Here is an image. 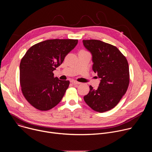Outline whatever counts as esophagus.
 <instances>
[{
	"mask_svg": "<svg viewBox=\"0 0 152 152\" xmlns=\"http://www.w3.org/2000/svg\"><path fill=\"white\" fill-rule=\"evenodd\" d=\"M71 82L73 84V85H79L80 83L79 82H77V81H75V80H72Z\"/></svg>",
	"mask_w": 152,
	"mask_h": 152,
	"instance_id": "obj_1",
	"label": "esophagus"
}]
</instances>
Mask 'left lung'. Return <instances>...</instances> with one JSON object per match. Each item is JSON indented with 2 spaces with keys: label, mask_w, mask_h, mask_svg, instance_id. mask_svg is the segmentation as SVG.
<instances>
[{
  "label": "left lung",
  "mask_w": 152,
  "mask_h": 152,
  "mask_svg": "<svg viewBox=\"0 0 152 152\" xmlns=\"http://www.w3.org/2000/svg\"><path fill=\"white\" fill-rule=\"evenodd\" d=\"M84 46L93 56V70L100 78L97 89L90 86L83 97L92 110L104 113L114 108L126 93L130 80L128 62L118 49L97 39H83Z\"/></svg>",
  "instance_id": "left-lung-1"
}]
</instances>
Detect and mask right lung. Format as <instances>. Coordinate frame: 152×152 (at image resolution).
Here are the masks:
<instances>
[{
	"label": "right lung",
	"mask_w": 152,
	"mask_h": 152,
	"mask_svg": "<svg viewBox=\"0 0 152 152\" xmlns=\"http://www.w3.org/2000/svg\"><path fill=\"white\" fill-rule=\"evenodd\" d=\"M73 39H53L31 47L20 64V83L26 100L36 109L48 111L56 106L70 81L54 77L53 72L77 44Z\"/></svg>",
	"instance_id": "add662e5"
}]
</instances>
